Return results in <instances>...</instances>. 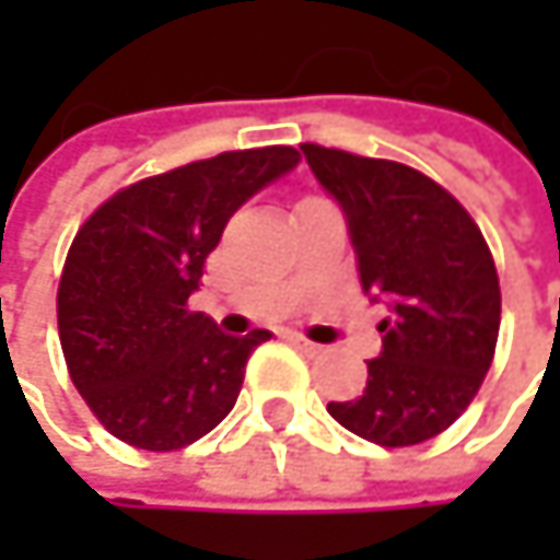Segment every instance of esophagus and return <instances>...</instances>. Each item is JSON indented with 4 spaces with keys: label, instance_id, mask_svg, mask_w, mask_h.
Listing matches in <instances>:
<instances>
[{
    "label": "esophagus",
    "instance_id": "obj_1",
    "mask_svg": "<svg viewBox=\"0 0 560 560\" xmlns=\"http://www.w3.org/2000/svg\"><path fill=\"white\" fill-rule=\"evenodd\" d=\"M288 340H291V347H294V350H301L304 357H320V353H324V347H320V343H314V340H307V337H301V334H291Z\"/></svg>",
    "mask_w": 560,
    "mask_h": 560
}]
</instances>
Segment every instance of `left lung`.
Listing matches in <instances>:
<instances>
[{
  "instance_id": "obj_1",
  "label": "left lung",
  "mask_w": 560,
  "mask_h": 560,
  "mask_svg": "<svg viewBox=\"0 0 560 560\" xmlns=\"http://www.w3.org/2000/svg\"><path fill=\"white\" fill-rule=\"evenodd\" d=\"M301 152L347 217L363 291L389 307L366 389L327 411L373 444H421L460 418L493 363L500 276L490 246L421 171L311 142Z\"/></svg>"
}]
</instances>
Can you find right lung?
Returning a JSON list of instances; mask_svg holds the SVG:
<instances>
[{
	"label": "right lung",
	"instance_id": "1",
	"mask_svg": "<svg viewBox=\"0 0 560 560\" xmlns=\"http://www.w3.org/2000/svg\"><path fill=\"white\" fill-rule=\"evenodd\" d=\"M298 162L291 145L190 162L122 187L77 230L57 288L60 350L113 438L177 451L230 415L272 334L230 337L187 298L226 220Z\"/></svg>",
	"mask_w": 560,
	"mask_h": 560
}]
</instances>
